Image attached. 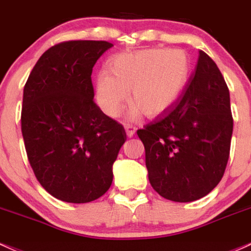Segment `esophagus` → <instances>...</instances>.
<instances>
[{"label": "esophagus", "mask_w": 251, "mask_h": 251, "mask_svg": "<svg viewBox=\"0 0 251 251\" xmlns=\"http://www.w3.org/2000/svg\"><path fill=\"white\" fill-rule=\"evenodd\" d=\"M125 131L128 138H131V137H133L134 133H136V127H133V126L131 125H125Z\"/></svg>", "instance_id": "1"}]
</instances>
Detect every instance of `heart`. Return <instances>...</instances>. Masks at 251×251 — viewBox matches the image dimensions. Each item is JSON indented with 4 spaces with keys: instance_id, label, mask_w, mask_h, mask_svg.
<instances>
[{
    "instance_id": "b5f03b06",
    "label": "heart",
    "mask_w": 251,
    "mask_h": 251,
    "mask_svg": "<svg viewBox=\"0 0 251 251\" xmlns=\"http://www.w3.org/2000/svg\"><path fill=\"white\" fill-rule=\"evenodd\" d=\"M189 58L181 49H145L121 52L109 60V71L98 75L95 100L107 117L117 118L127 102L130 117L164 114L177 102L189 77Z\"/></svg>"
}]
</instances>
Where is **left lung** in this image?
Segmentation results:
<instances>
[{
    "mask_svg": "<svg viewBox=\"0 0 251 251\" xmlns=\"http://www.w3.org/2000/svg\"><path fill=\"white\" fill-rule=\"evenodd\" d=\"M232 128L224 77L211 57L199 51L194 73L177 102L137 131L152 188L176 202L207 195L224 175Z\"/></svg>",
    "mask_w": 251,
    "mask_h": 251,
    "instance_id": "obj_1",
    "label": "left lung"
}]
</instances>
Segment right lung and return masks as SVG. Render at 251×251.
<instances>
[{
    "instance_id": "right-lung-1",
    "label": "right lung",
    "mask_w": 251,
    "mask_h": 251,
    "mask_svg": "<svg viewBox=\"0 0 251 251\" xmlns=\"http://www.w3.org/2000/svg\"><path fill=\"white\" fill-rule=\"evenodd\" d=\"M108 41L71 40L41 54L24 88L21 131L35 177L65 202L99 199L113 181L126 140L123 126L94 102L92 73Z\"/></svg>"
}]
</instances>
